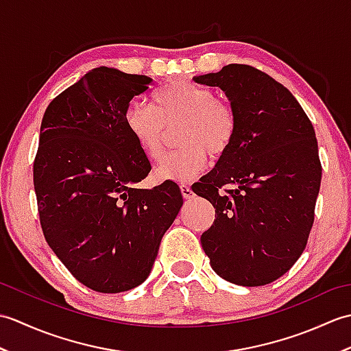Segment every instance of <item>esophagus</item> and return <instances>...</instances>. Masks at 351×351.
Segmentation results:
<instances>
[{
    "instance_id": "1",
    "label": "esophagus",
    "mask_w": 351,
    "mask_h": 351,
    "mask_svg": "<svg viewBox=\"0 0 351 351\" xmlns=\"http://www.w3.org/2000/svg\"><path fill=\"white\" fill-rule=\"evenodd\" d=\"M181 193H182V197L185 200H190L193 196H195V193H193V190L189 187V185H181Z\"/></svg>"
}]
</instances>
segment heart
Wrapping results in <instances>:
<instances>
[{
    "instance_id": "heart-1",
    "label": "heart",
    "mask_w": 351,
    "mask_h": 351,
    "mask_svg": "<svg viewBox=\"0 0 351 351\" xmlns=\"http://www.w3.org/2000/svg\"><path fill=\"white\" fill-rule=\"evenodd\" d=\"M131 137L151 161H158L166 147L167 131L181 125L176 145L154 170L156 181L190 182L205 170L208 155L217 160L234 143L237 117L213 88L191 81H173L154 95V106L132 101L125 114Z\"/></svg>"
}]
</instances>
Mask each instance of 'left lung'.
Listing matches in <instances>:
<instances>
[{"label":"left lung","instance_id":"1","mask_svg":"<svg viewBox=\"0 0 351 351\" xmlns=\"http://www.w3.org/2000/svg\"><path fill=\"white\" fill-rule=\"evenodd\" d=\"M195 81L220 87L237 117L232 146L193 190L215 208L200 243L220 278L267 285L295 264L314 225L322 184L314 126L285 86L249 64Z\"/></svg>","mask_w":351,"mask_h":351}]
</instances>
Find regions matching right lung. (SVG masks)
<instances>
[{
    "label": "right lung",
    "mask_w": 351,
    "mask_h": 351,
    "mask_svg": "<svg viewBox=\"0 0 351 351\" xmlns=\"http://www.w3.org/2000/svg\"><path fill=\"white\" fill-rule=\"evenodd\" d=\"M151 83L101 66L56 96L42 119L33 181L45 240L73 278L98 293L146 280L182 206L171 181L134 189L151 162L125 114Z\"/></svg>",
    "instance_id": "obj_1"
}]
</instances>
